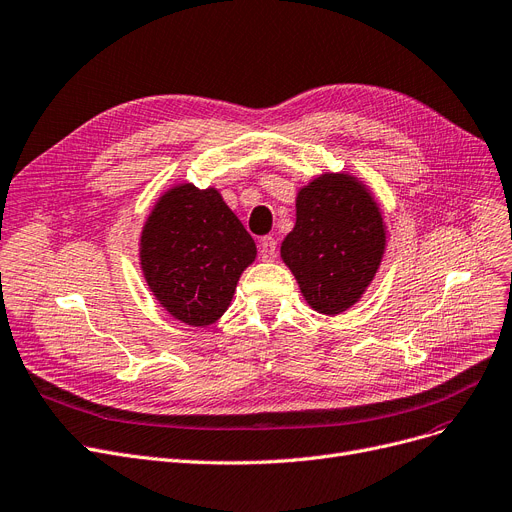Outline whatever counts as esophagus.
I'll use <instances>...</instances> for the list:
<instances>
[{"mask_svg": "<svg viewBox=\"0 0 512 512\" xmlns=\"http://www.w3.org/2000/svg\"><path fill=\"white\" fill-rule=\"evenodd\" d=\"M259 255L263 261H274L276 259V240L272 236H263L259 240Z\"/></svg>", "mask_w": 512, "mask_h": 512, "instance_id": "esophagus-1", "label": "esophagus"}]
</instances>
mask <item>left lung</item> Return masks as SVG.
I'll return each instance as SVG.
<instances>
[{
	"label": "left lung",
	"mask_w": 512,
	"mask_h": 512,
	"mask_svg": "<svg viewBox=\"0 0 512 512\" xmlns=\"http://www.w3.org/2000/svg\"><path fill=\"white\" fill-rule=\"evenodd\" d=\"M295 228L280 257L307 305L337 316L362 299L387 249L383 211L370 188L351 173L314 177L295 198Z\"/></svg>",
	"instance_id": "obj_1"
}]
</instances>
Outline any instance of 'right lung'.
<instances>
[{"mask_svg": "<svg viewBox=\"0 0 512 512\" xmlns=\"http://www.w3.org/2000/svg\"><path fill=\"white\" fill-rule=\"evenodd\" d=\"M257 257L251 234L217 188H167L140 234V268L169 316L209 326L226 314L242 272Z\"/></svg>", "mask_w": 512, "mask_h": 512, "instance_id": "obj_1", "label": "right lung"}]
</instances>
